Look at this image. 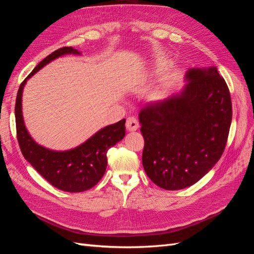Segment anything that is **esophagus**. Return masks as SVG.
<instances>
[{"label": "esophagus", "mask_w": 254, "mask_h": 254, "mask_svg": "<svg viewBox=\"0 0 254 254\" xmlns=\"http://www.w3.org/2000/svg\"><path fill=\"white\" fill-rule=\"evenodd\" d=\"M126 127L129 131H135L139 128V122L134 117H129L126 121Z\"/></svg>", "instance_id": "obj_1"}]
</instances>
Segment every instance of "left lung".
I'll use <instances>...</instances> for the list:
<instances>
[{
	"mask_svg": "<svg viewBox=\"0 0 254 254\" xmlns=\"http://www.w3.org/2000/svg\"><path fill=\"white\" fill-rule=\"evenodd\" d=\"M186 84L140 112L144 170L167 190L193 186L217 163L232 121L231 96L216 66L189 68Z\"/></svg>",
	"mask_w": 254,
	"mask_h": 254,
	"instance_id": "left-lung-1",
	"label": "left lung"
}]
</instances>
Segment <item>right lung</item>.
Segmentation results:
<instances>
[{"instance_id": "add662e5", "label": "right lung", "mask_w": 254, "mask_h": 254, "mask_svg": "<svg viewBox=\"0 0 254 254\" xmlns=\"http://www.w3.org/2000/svg\"><path fill=\"white\" fill-rule=\"evenodd\" d=\"M81 55L73 48H63L44 58L21 83L16 99L17 136L22 155L53 187L70 193H79L93 188L102 179L107 167V151L125 136V122L108 125L87 141L67 150H54L38 144L29 134L22 112V95L27 80L43 66L64 55Z\"/></svg>"}]
</instances>
